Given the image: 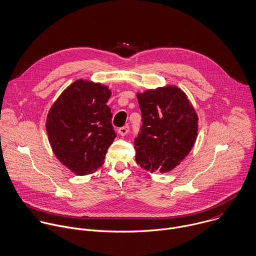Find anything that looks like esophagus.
<instances>
[{
  "label": "esophagus",
  "mask_w": 256,
  "mask_h": 256,
  "mask_svg": "<svg viewBox=\"0 0 256 256\" xmlns=\"http://www.w3.org/2000/svg\"><path fill=\"white\" fill-rule=\"evenodd\" d=\"M128 132H129V126L121 127V128H119V130H118V133H119L120 136H125V135L128 134Z\"/></svg>",
  "instance_id": "obj_1"
}]
</instances>
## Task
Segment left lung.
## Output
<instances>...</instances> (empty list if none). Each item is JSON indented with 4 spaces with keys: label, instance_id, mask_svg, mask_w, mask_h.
Segmentation results:
<instances>
[{
    "label": "left lung",
    "instance_id": "left-lung-1",
    "mask_svg": "<svg viewBox=\"0 0 256 256\" xmlns=\"http://www.w3.org/2000/svg\"><path fill=\"white\" fill-rule=\"evenodd\" d=\"M142 129L135 139L136 161L142 169L167 173L192 150L198 115L187 95L175 85L137 92Z\"/></svg>",
    "mask_w": 256,
    "mask_h": 256
}]
</instances>
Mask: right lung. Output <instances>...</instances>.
<instances>
[{"label":"right lung","instance_id":"obj_1","mask_svg":"<svg viewBox=\"0 0 256 256\" xmlns=\"http://www.w3.org/2000/svg\"><path fill=\"white\" fill-rule=\"evenodd\" d=\"M108 86L78 79L70 84L51 106L46 130L51 148L76 175L94 173L114 142L111 124V97Z\"/></svg>","mask_w":256,"mask_h":256}]
</instances>
